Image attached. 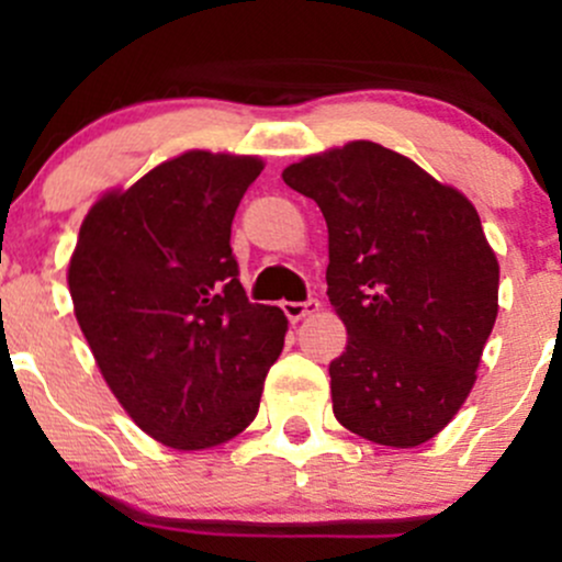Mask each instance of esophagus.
Listing matches in <instances>:
<instances>
[{
    "instance_id": "1",
    "label": "esophagus",
    "mask_w": 562,
    "mask_h": 562,
    "mask_svg": "<svg viewBox=\"0 0 562 562\" xmlns=\"http://www.w3.org/2000/svg\"><path fill=\"white\" fill-rule=\"evenodd\" d=\"M299 259H301V256H299ZM282 308H285L288 319L299 322L303 317H308V314L319 312V301L314 299V295H303V299H299V301H285V303H282Z\"/></svg>"
}]
</instances>
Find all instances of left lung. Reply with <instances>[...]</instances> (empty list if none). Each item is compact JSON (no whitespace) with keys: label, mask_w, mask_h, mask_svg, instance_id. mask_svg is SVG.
I'll return each instance as SVG.
<instances>
[{"label":"left lung","mask_w":562,"mask_h":562,"mask_svg":"<svg viewBox=\"0 0 562 562\" xmlns=\"http://www.w3.org/2000/svg\"><path fill=\"white\" fill-rule=\"evenodd\" d=\"M327 295L344 333L333 406L378 441L434 436L460 406L499 299L496 254L465 195L372 139L333 150Z\"/></svg>","instance_id":"1"}]
</instances>
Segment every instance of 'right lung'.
Instances as JSON below:
<instances>
[{
	"label": "right lung",
	"mask_w": 562,
	"mask_h": 562,
	"mask_svg": "<svg viewBox=\"0 0 562 562\" xmlns=\"http://www.w3.org/2000/svg\"><path fill=\"white\" fill-rule=\"evenodd\" d=\"M259 173L256 156L187 150L105 192L76 243L70 299L102 372L179 415L245 389L248 402L261 396L245 370L256 330L243 325L232 250V218Z\"/></svg>",
	"instance_id": "obj_1"
}]
</instances>
